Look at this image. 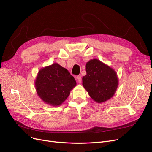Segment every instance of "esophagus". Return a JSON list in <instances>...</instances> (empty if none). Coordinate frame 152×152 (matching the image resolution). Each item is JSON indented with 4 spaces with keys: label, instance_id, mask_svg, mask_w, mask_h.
I'll return each mask as SVG.
<instances>
[{
    "label": "esophagus",
    "instance_id": "1",
    "mask_svg": "<svg viewBox=\"0 0 152 152\" xmlns=\"http://www.w3.org/2000/svg\"><path fill=\"white\" fill-rule=\"evenodd\" d=\"M75 79L78 80V82H79V83H80V82H82V78H81V75H78L77 77H75Z\"/></svg>",
    "mask_w": 152,
    "mask_h": 152
}]
</instances>
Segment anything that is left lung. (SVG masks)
<instances>
[{
  "mask_svg": "<svg viewBox=\"0 0 152 152\" xmlns=\"http://www.w3.org/2000/svg\"><path fill=\"white\" fill-rule=\"evenodd\" d=\"M87 74L82 77V85L91 98L97 103L111 98L118 86L116 72L98 59H91L86 66Z\"/></svg>",
  "mask_w": 152,
  "mask_h": 152,
  "instance_id": "8db88e82",
  "label": "left lung"
}]
</instances>
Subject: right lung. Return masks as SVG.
<instances>
[{"label":"right lung","mask_w":152,"mask_h":152,"mask_svg":"<svg viewBox=\"0 0 152 152\" xmlns=\"http://www.w3.org/2000/svg\"><path fill=\"white\" fill-rule=\"evenodd\" d=\"M75 86L74 77L58 63L41 69L35 80L39 97L52 106H58L65 102Z\"/></svg>","instance_id":"add662e5"}]
</instances>
